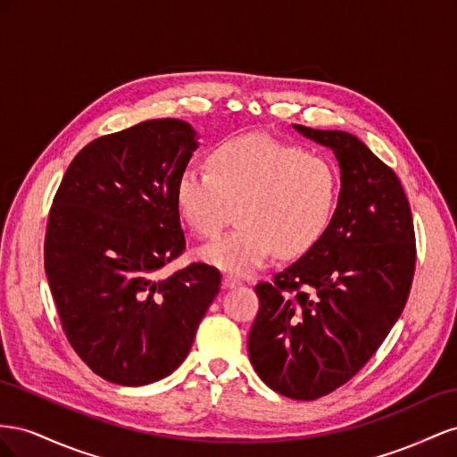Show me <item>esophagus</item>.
I'll use <instances>...</instances> for the list:
<instances>
[{
    "label": "esophagus",
    "mask_w": 457,
    "mask_h": 457,
    "mask_svg": "<svg viewBox=\"0 0 457 457\" xmlns=\"http://www.w3.org/2000/svg\"><path fill=\"white\" fill-rule=\"evenodd\" d=\"M237 285H241V279L239 278H236V276H224V279H221V287H224V289H233V287H237Z\"/></svg>",
    "instance_id": "1"
}]
</instances>
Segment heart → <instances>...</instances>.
<instances>
[{
	"label": "heart",
	"instance_id": "1",
	"mask_svg": "<svg viewBox=\"0 0 457 457\" xmlns=\"http://www.w3.org/2000/svg\"><path fill=\"white\" fill-rule=\"evenodd\" d=\"M338 193L341 176L328 156L268 137H239L212 151L211 168L187 166L179 174L176 203L189 228L206 239L237 211L241 224L201 254L220 270L251 273L276 251L289 258L316 245Z\"/></svg>",
	"mask_w": 457,
	"mask_h": 457
}]
</instances>
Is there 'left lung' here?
<instances>
[{"instance_id": "obj_1", "label": "left lung", "mask_w": 457, "mask_h": 457, "mask_svg": "<svg viewBox=\"0 0 457 457\" xmlns=\"http://www.w3.org/2000/svg\"><path fill=\"white\" fill-rule=\"evenodd\" d=\"M331 147L341 193L316 245L254 291L249 358L270 388L316 400L354 377L393 329L415 273L411 208L398 176L358 137L293 124Z\"/></svg>"}]
</instances>
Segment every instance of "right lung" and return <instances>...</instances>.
<instances>
[{"label": "right lung", "instance_id": "obj_1", "mask_svg": "<svg viewBox=\"0 0 457 457\" xmlns=\"http://www.w3.org/2000/svg\"><path fill=\"white\" fill-rule=\"evenodd\" d=\"M197 149L193 128L145 120L101 136L74 156L51 204L44 266L61 328L105 381L139 386L189 354L221 273L186 251L176 186Z\"/></svg>", "mask_w": 457, "mask_h": 457}]
</instances>
